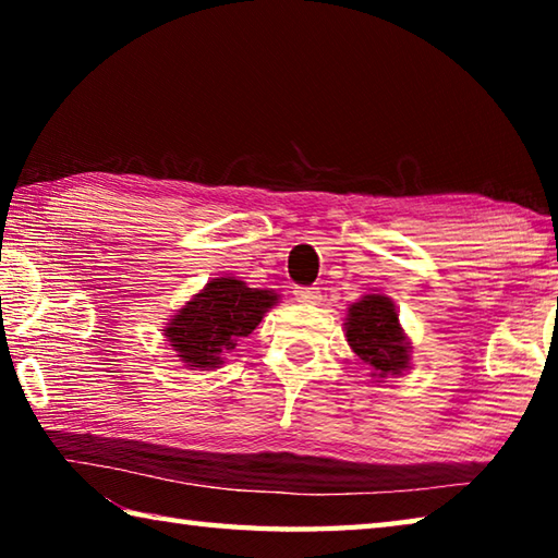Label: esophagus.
<instances>
[{
  "label": "esophagus",
  "mask_w": 558,
  "mask_h": 558,
  "mask_svg": "<svg viewBox=\"0 0 558 558\" xmlns=\"http://www.w3.org/2000/svg\"><path fill=\"white\" fill-rule=\"evenodd\" d=\"M292 295H295V300L302 302V305H315L319 300V288H295Z\"/></svg>",
  "instance_id": "34e87169"
}]
</instances>
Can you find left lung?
Returning a JSON list of instances; mask_svg holds the SVG:
<instances>
[{
	"label": "left lung",
	"mask_w": 558,
	"mask_h": 558,
	"mask_svg": "<svg viewBox=\"0 0 558 558\" xmlns=\"http://www.w3.org/2000/svg\"><path fill=\"white\" fill-rule=\"evenodd\" d=\"M347 342L381 379L409 366V342L391 298L366 295L354 302L347 315Z\"/></svg>",
	"instance_id": "obj_1"
}]
</instances>
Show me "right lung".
<instances>
[{
  "mask_svg": "<svg viewBox=\"0 0 558 558\" xmlns=\"http://www.w3.org/2000/svg\"><path fill=\"white\" fill-rule=\"evenodd\" d=\"M276 302V292L248 288L235 278H216L179 310L165 335L184 364L214 369Z\"/></svg>",
  "mask_w": 558,
  "mask_h": 558,
  "instance_id": "obj_1",
  "label": "right lung"
}]
</instances>
